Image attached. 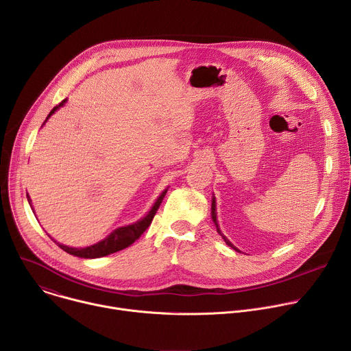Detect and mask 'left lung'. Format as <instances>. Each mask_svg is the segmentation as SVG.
I'll list each match as a JSON object with an SVG mask.
<instances>
[{
  "label": "left lung",
  "mask_w": 351,
  "mask_h": 351,
  "mask_svg": "<svg viewBox=\"0 0 351 351\" xmlns=\"http://www.w3.org/2000/svg\"><path fill=\"white\" fill-rule=\"evenodd\" d=\"M211 215H213V221H214V223H215V226H217V232L222 236V239L225 240V243L229 245V247H232V248H234L236 252H239V250L229 241V239L226 237V236H223V233L221 232V229H219V225H218V221H217V213H215V197H213V206H211Z\"/></svg>",
  "instance_id": "obj_1"
}]
</instances>
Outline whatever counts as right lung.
Segmentation results:
<instances>
[{"label":"right lung","mask_w":351,"mask_h":351,"mask_svg":"<svg viewBox=\"0 0 351 351\" xmlns=\"http://www.w3.org/2000/svg\"><path fill=\"white\" fill-rule=\"evenodd\" d=\"M65 103H66V98L62 99V103H60V106H57V107H54V108L51 110V112L48 114L47 119H48L49 117H51L58 108H61ZM47 119H45V121H47ZM167 191H168V189H165V190L161 193V195L157 198V202L154 203L153 208L148 211V214H147L144 218H141L140 221H137V222H134V223H132V225H128V226H122V228L115 229V230H114L111 234H108L104 240L98 241V243H95V244H93V245L83 247V248H75V247H69V245H65V244H61V243L56 241L51 236H49V237H51V240H54V243H57V245H58L60 248H62L64 252H66V253L71 254V256L80 257V258H99V257H106V256H110V254H112V253L121 252V250H123V248L129 247L130 244H133V243L144 233V230L149 226V223H152V221H153L156 213L158 211V208H160V206H161V203H162V199H164ZM27 202H29V204H30V207H32V199H30L29 194H27ZM32 208H33V207H32Z\"/></svg>","instance_id":"right-lung-1"}]
</instances>
